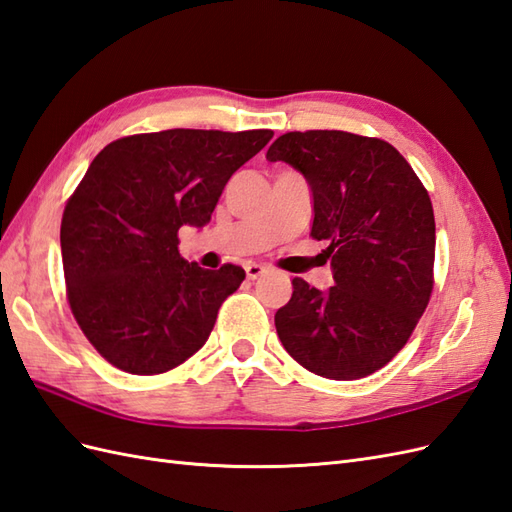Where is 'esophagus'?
Returning <instances> with one entry per match:
<instances>
[{"mask_svg": "<svg viewBox=\"0 0 512 512\" xmlns=\"http://www.w3.org/2000/svg\"><path fill=\"white\" fill-rule=\"evenodd\" d=\"M244 270H246V277L251 279V281H255V279H259L261 274L266 272V268L261 266V264H255V261H248V264L244 266Z\"/></svg>", "mask_w": 512, "mask_h": 512, "instance_id": "34e87169", "label": "esophagus"}]
</instances>
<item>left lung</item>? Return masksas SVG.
Masks as SVG:
<instances>
[{
	"label": "left lung",
	"mask_w": 512,
	"mask_h": 512,
	"mask_svg": "<svg viewBox=\"0 0 512 512\" xmlns=\"http://www.w3.org/2000/svg\"><path fill=\"white\" fill-rule=\"evenodd\" d=\"M268 162L305 177L311 238L324 240L333 283L292 281L274 316L283 348L309 372L355 381L381 370L411 337L432 292L435 214L409 162L378 138L348 131H290Z\"/></svg>",
	"instance_id": "obj_1"
}]
</instances>
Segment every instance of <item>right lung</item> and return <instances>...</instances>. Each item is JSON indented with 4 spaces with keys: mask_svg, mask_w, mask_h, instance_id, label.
Wrapping results in <instances>:
<instances>
[{
    "mask_svg": "<svg viewBox=\"0 0 512 512\" xmlns=\"http://www.w3.org/2000/svg\"><path fill=\"white\" fill-rule=\"evenodd\" d=\"M270 138L166 129L114 140L88 166L64 207L62 266L77 324L114 368L162 374L203 348L246 272L186 261L177 231L205 227L231 175Z\"/></svg>",
    "mask_w": 512,
    "mask_h": 512,
    "instance_id": "1",
    "label": "right lung"
}]
</instances>
